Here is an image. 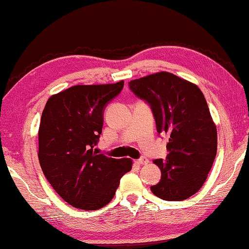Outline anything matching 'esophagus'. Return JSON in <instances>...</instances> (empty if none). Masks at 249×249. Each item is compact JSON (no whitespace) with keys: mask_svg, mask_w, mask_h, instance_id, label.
I'll return each mask as SVG.
<instances>
[{"mask_svg":"<svg viewBox=\"0 0 249 249\" xmlns=\"http://www.w3.org/2000/svg\"><path fill=\"white\" fill-rule=\"evenodd\" d=\"M136 163L137 164H140V165H145V164H147L148 163V160L146 158H141V159H139V160L136 161Z\"/></svg>","mask_w":249,"mask_h":249,"instance_id":"obj_1","label":"esophagus"}]
</instances>
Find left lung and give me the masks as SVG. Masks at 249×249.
I'll list each match as a JSON object with an SVG mask.
<instances>
[{
	"label": "left lung",
	"instance_id": "obj_1",
	"mask_svg": "<svg viewBox=\"0 0 249 249\" xmlns=\"http://www.w3.org/2000/svg\"><path fill=\"white\" fill-rule=\"evenodd\" d=\"M129 88L150 104L158 132L169 136L166 160L153 161L162 177L151 191L168 201L190 198L217 154V128L205 96L196 84L166 71L131 80Z\"/></svg>",
	"mask_w": 249,
	"mask_h": 249
}]
</instances>
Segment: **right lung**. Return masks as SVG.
<instances>
[{
  "label": "right lung",
  "instance_id": "1",
  "mask_svg": "<svg viewBox=\"0 0 249 249\" xmlns=\"http://www.w3.org/2000/svg\"><path fill=\"white\" fill-rule=\"evenodd\" d=\"M124 80L76 85L50 96L40 121L38 157L44 177L70 206L97 210L114 198L131 159L97 154L106 104L123 89Z\"/></svg>",
  "mask_w": 249,
  "mask_h": 249
}]
</instances>
